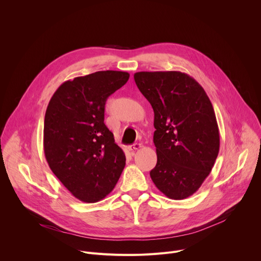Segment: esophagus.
Returning a JSON list of instances; mask_svg holds the SVG:
<instances>
[{"label":"esophagus","mask_w":261,"mask_h":261,"mask_svg":"<svg viewBox=\"0 0 261 261\" xmlns=\"http://www.w3.org/2000/svg\"><path fill=\"white\" fill-rule=\"evenodd\" d=\"M141 147H142V144H141V143H137V142H135V143H133V144H131V145L129 146V150L133 153L134 151L139 150V148H141Z\"/></svg>","instance_id":"1"}]
</instances>
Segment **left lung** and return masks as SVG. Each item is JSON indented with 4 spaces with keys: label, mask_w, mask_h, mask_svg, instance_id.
I'll list each match as a JSON object with an SVG mask.
<instances>
[{
    "label": "left lung",
    "mask_w": 261,
    "mask_h": 261,
    "mask_svg": "<svg viewBox=\"0 0 261 261\" xmlns=\"http://www.w3.org/2000/svg\"><path fill=\"white\" fill-rule=\"evenodd\" d=\"M134 81L154 110L152 180L168 198H187L200 188L219 153L213 105L203 88L179 71L137 72Z\"/></svg>",
    "instance_id": "left-lung-1"
}]
</instances>
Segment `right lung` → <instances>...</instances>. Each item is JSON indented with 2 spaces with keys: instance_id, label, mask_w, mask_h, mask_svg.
Returning <instances> with one entry per match:
<instances>
[{
  "instance_id": "right-lung-1",
  "label": "right lung",
  "mask_w": 261,
  "mask_h": 261,
  "mask_svg": "<svg viewBox=\"0 0 261 261\" xmlns=\"http://www.w3.org/2000/svg\"><path fill=\"white\" fill-rule=\"evenodd\" d=\"M123 71H98L62 84L44 119L46 161L73 196L97 202L115 188L126 164L122 148L104 124L107 98L129 80Z\"/></svg>"
}]
</instances>
